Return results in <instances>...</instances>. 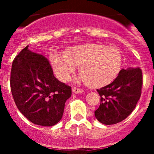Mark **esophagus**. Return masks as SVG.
<instances>
[{"label": "esophagus", "instance_id": "esophagus-1", "mask_svg": "<svg viewBox=\"0 0 154 154\" xmlns=\"http://www.w3.org/2000/svg\"><path fill=\"white\" fill-rule=\"evenodd\" d=\"M84 91L82 89H79V88H76V87H74L72 89V92L73 93L78 94V93H82Z\"/></svg>", "mask_w": 154, "mask_h": 154}]
</instances>
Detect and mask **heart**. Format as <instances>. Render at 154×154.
I'll use <instances>...</instances> for the list:
<instances>
[{
  "label": "heart",
  "instance_id": "b5f03b06",
  "mask_svg": "<svg viewBox=\"0 0 154 154\" xmlns=\"http://www.w3.org/2000/svg\"><path fill=\"white\" fill-rule=\"evenodd\" d=\"M49 58L58 79L69 81L76 66H79V80L92 89L112 83L123 67V57L117 48L98 43L72 46L64 55L53 52Z\"/></svg>",
  "mask_w": 154,
  "mask_h": 154
}]
</instances>
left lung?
<instances>
[{"label":"left lung","instance_id":"8db88e82","mask_svg":"<svg viewBox=\"0 0 154 154\" xmlns=\"http://www.w3.org/2000/svg\"><path fill=\"white\" fill-rule=\"evenodd\" d=\"M142 85L143 74L140 68L122 69L112 83L97 89L100 106L95 111V116L98 121L112 125L126 119L140 98Z\"/></svg>","mask_w":154,"mask_h":154}]
</instances>
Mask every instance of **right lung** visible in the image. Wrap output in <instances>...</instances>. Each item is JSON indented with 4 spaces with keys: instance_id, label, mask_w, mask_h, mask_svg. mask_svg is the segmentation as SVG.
Here are the masks:
<instances>
[{
    "instance_id": "add662e5",
    "label": "right lung",
    "mask_w": 154,
    "mask_h": 154,
    "mask_svg": "<svg viewBox=\"0 0 154 154\" xmlns=\"http://www.w3.org/2000/svg\"><path fill=\"white\" fill-rule=\"evenodd\" d=\"M11 90L19 111L31 123L51 126L62 118L72 88L58 81L47 58L23 48L14 58Z\"/></svg>"
}]
</instances>
